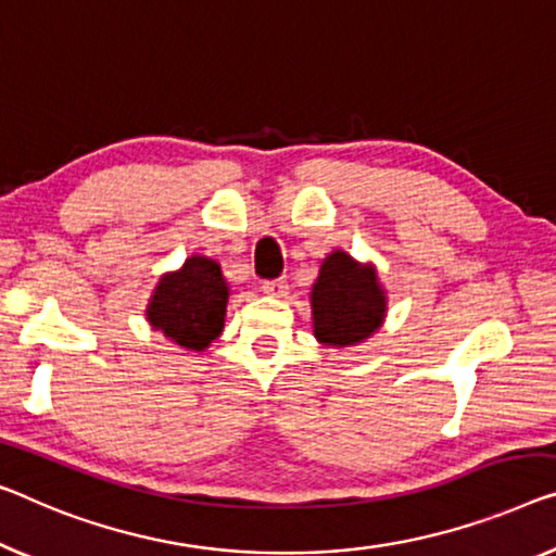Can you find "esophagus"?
Masks as SVG:
<instances>
[{"label": "esophagus", "instance_id": "esophagus-1", "mask_svg": "<svg viewBox=\"0 0 556 556\" xmlns=\"http://www.w3.org/2000/svg\"><path fill=\"white\" fill-rule=\"evenodd\" d=\"M262 292L269 294V296H277V300H281V296H287L289 292V285L285 279H264L262 281Z\"/></svg>", "mask_w": 556, "mask_h": 556}]
</instances>
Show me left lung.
<instances>
[{
    "instance_id": "obj_1",
    "label": "left lung",
    "mask_w": 556,
    "mask_h": 556,
    "mask_svg": "<svg viewBox=\"0 0 556 556\" xmlns=\"http://www.w3.org/2000/svg\"><path fill=\"white\" fill-rule=\"evenodd\" d=\"M312 309L319 342L346 346L367 339L382 325L387 302L375 269L334 252L321 262L319 279L312 287Z\"/></svg>"
}]
</instances>
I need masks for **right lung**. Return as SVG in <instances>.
I'll return each instance as SVG.
<instances>
[{
	"mask_svg": "<svg viewBox=\"0 0 556 556\" xmlns=\"http://www.w3.org/2000/svg\"><path fill=\"white\" fill-rule=\"evenodd\" d=\"M229 289L219 264L206 256H189L185 267L164 275L147 306V319L174 344L204 350L225 327Z\"/></svg>",
	"mask_w": 556,
	"mask_h": 556,
	"instance_id": "obj_1",
	"label": "right lung"
}]
</instances>
